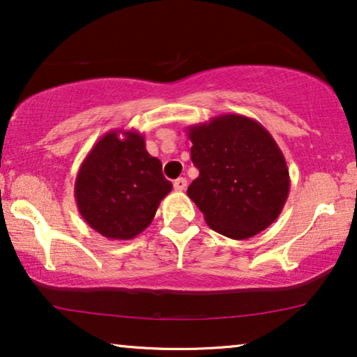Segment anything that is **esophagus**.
Instances as JSON below:
<instances>
[{
	"mask_svg": "<svg viewBox=\"0 0 357 357\" xmlns=\"http://www.w3.org/2000/svg\"><path fill=\"white\" fill-rule=\"evenodd\" d=\"M174 188L177 190V192H183V190L187 188V178L180 177V178L175 180V182H174Z\"/></svg>",
	"mask_w": 357,
	"mask_h": 357,
	"instance_id": "esophagus-1",
	"label": "esophagus"
}]
</instances>
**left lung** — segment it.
<instances>
[{"instance_id":"left-lung-1","label":"left lung","mask_w":357,"mask_h":357,"mask_svg":"<svg viewBox=\"0 0 357 357\" xmlns=\"http://www.w3.org/2000/svg\"><path fill=\"white\" fill-rule=\"evenodd\" d=\"M199 170L187 190L213 231L243 241L280 216L291 178L282 151L265 126L237 114L187 128Z\"/></svg>"}]
</instances>
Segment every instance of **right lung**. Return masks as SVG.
Listing matches in <instances>:
<instances>
[{"label":"right lung","instance_id":"add662e5","mask_svg":"<svg viewBox=\"0 0 357 357\" xmlns=\"http://www.w3.org/2000/svg\"><path fill=\"white\" fill-rule=\"evenodd\" d=\"M172 190L162 164L136 130L105 133L82 160L75 182L77 211L110 241H130L153 222Z\"/></svg>","mask_w":357,"mask_h":357}]
</instances>
